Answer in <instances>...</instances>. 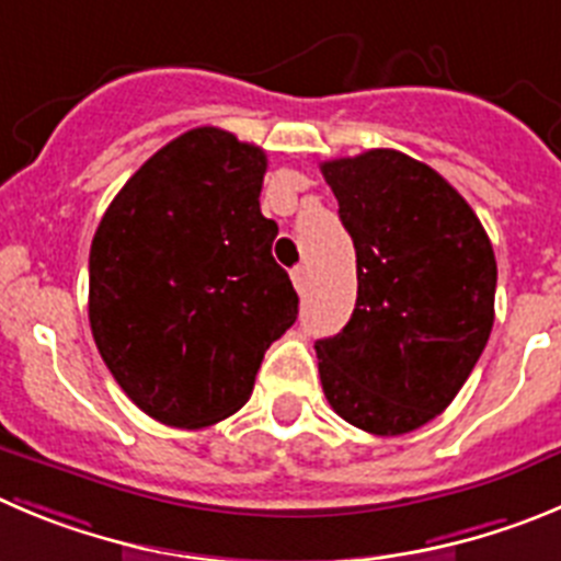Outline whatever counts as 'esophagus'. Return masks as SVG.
I'll list each match as a JSON object with an SVG mask.
<instances>
[{
	"label": "esophagus",
	"mask_w": 561,
	"mask_h": 561,
	"mask_svg": "<svg viewBox=\"0 0 561 561\" xmlns=\"http://www.w3.org/2000/svg\"><path fill=\"white\" fill-rule=\"evenodd\" d=\"M290 279H293V285H296L298 293H305L307 290V268H305V265H296V268L290 271Z\"/></svg>",
	"instance_id": "obj_1"
}]
</instances>
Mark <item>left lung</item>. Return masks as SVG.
<instances>
[{
  "instance_id": "1",
  "label": "left lung",
  "mask_w": 561,
  "mask_h": 561,
  "mask_svg": "<svg viewBox=\"0 0 561 561\" xmlns=\"http://www.w3.org/2000/svg\"><path fill=\"white\" fill-rule=\"evenodd\" d=\"M357 251V305L316 343L327 401L379 437L446 410L495 321L493 243L470 204L396 149L321 162Z\"/></svg>"
}]
</instances>
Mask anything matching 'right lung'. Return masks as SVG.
I'll use <instances>...</instances> for the list:
<instances>
[{"instance_id":"obj_1","label":"right lung","mask_w":561,"mask_h":561,"mask_svg":"<svg viewBox=\"0 0 561 561\" xmlns=\"http://www.w3.org/2000/svg\"><path fill=\"white\" fill-rule=\"evenodd\" d=\"M268 157L218 127L162 146L110 202L91 243L88 318L113 379L149 417L234 415L298 296L260 213Z\"/></svg>"}]
</instances>
